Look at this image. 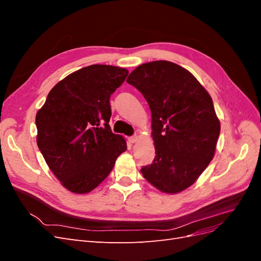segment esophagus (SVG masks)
<instances>
[{
  "mask_svg": "<svg viewBox=\"0 0 261 261\" xmlns=\"http://www.w3.org/2000/svg\"><path fill=\"white\" fill-rule=\"evenodd\" d=\"M138 140V137L135 135V136H132V137H129L128 138V141L130 144H134V143H136V141Z\"/></svg>",
  "mask_w": 261,
  "mask_h": 261,
  "instance_id": "34e87169",
  "label": "esophagus"
}]
</instances>
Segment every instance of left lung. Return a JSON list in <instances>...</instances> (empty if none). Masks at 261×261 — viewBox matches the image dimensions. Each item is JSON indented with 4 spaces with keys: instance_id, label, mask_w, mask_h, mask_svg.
Wrapping results in <instances>:
<instances>
[{
    "instance_id": "1",
    "label": "left lung",
    "mask_w": 261,
    "mask_h": 261,
    "mask_svg": "<svg viewBox=\"0 0 261 261\" xmlns=\"http://www.w3.org/2000/svg\"><path fill=\"white\" fill-rule=\"evenodd\" d=\"M126 82L151 110L155 156L141 173L162 193L183 192L215 155L220 121L210 94L192 73L169 61L141 64Z\"/></svg>"
}]
</instances>
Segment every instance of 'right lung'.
Wrapping results in <instances>:
<instances>
[{
  "mask_svg": "<svg viewBox=\"0 0 261 261\" xmlns=\"http://www.w3.org/2000/svg\"><path fill=\"white\" fill-rule=\"evenodd\" d=\"M127 75V69L112 65L83 67L55 85L37 112L38 148L69 192H91L127 149L109 125L110 97Z\"/></svg>",
  "mask_w": 261,
  "mask_h": 261,
  "instance_id": "add662e5",
  "label": "right lung"
}]
</instances>
